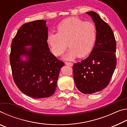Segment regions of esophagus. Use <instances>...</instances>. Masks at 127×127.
<instances>
[{
	"mask_svg": "<svg viewBox=\"0 0 127 127\" xmlns=\"http://www.w3.org/2000/svg\"><path fill=\"white\" fill-rule=\"evenodd\" d=\"M65 65H67L70 66H72L73 65V64L72 63H70V62H65Z\"/></svg>",
	"mask_w": 127,
	"mask_h": 127,
	"instance_id": "1",
	"label": "esophagus"
}]
</instances>
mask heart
Returning a JSON list of instances; mask_svg holds the SVG:
<instances>
[{
    "label": "heart",
    "instance_id": "heart-1",
    "mask_svg": "<svg viewBox=\"0 0 127 127\" xmlns=\"http://www.w3.org/2000/svg\"><path fill=\"white\" fill-rule=\"evenodd\" d=\"M57 29V33H49L46 39L47 44L55 56L61 55L67 46L69 49L63 57L67 61L77 57H85L91 52L97 36L94 23L70 17L62 21Z\"/></svg>",
    "mask_w": 127,
    "mask_h": 127
}]
</instances>
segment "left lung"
Wrapping results in <instances>:
<instances>
[{
  "label": "left lung",
  "instance_id": "left-lung-1",
  "mask_svg": "<svg viewBox=\"0 0 127 127\" xmlns=\"http://www.w3.org/2000/svg\"><path fill=\"white\" fill-rule=\"evenodd\" d=\"M91 17L96 28L95 44L90 55L73 66L75 84L82 93L92 94L102 91L110 82L117 65L116 41L109 25L94 12Z\"/></svg>",
  "mask_w": 127,
  "mask_h": 127
}]
</instances>
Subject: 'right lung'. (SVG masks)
Segmentation results:
<instances>
[{
	"label": "right lung",
	"instance_id": "obj_1",
	"mask_svg": "<svg viewBox=\"0 0 127 127\" xmlns=\"http://www.w3.org/2000/svg\"><path fill=\"white\" fill-rule=\"evenodd\" d=\"M46 23L37 20L23 25L11 44L9 58L14 82L23 93L34 98L53 95L64 65L50 51Z\"/></svg>",
	"mask_w": 127,
	"mask_h": 127
}]
</instances>
